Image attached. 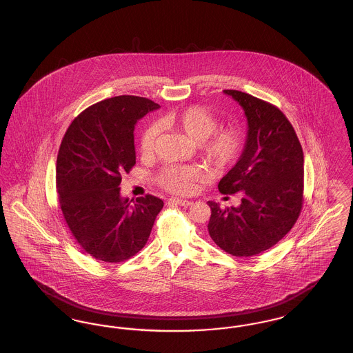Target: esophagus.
<instances>
[{"mask_svg":"<svg viewBox=\"0 0 353 353\" xmlns=\"http://www.w3.org/2000/svg\"><path fill=\"white\" fill-rule=\"evenodd\" d=\"M168 203L169 205H180V206H190V205H192V201H188V200H183V199H174V197H172V199H169Z\"/></svg>","mask_w":353,"mask_h":353,"instance_id":"esophagus-1","label":"esophagus"}]
</instances>
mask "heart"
<instances>
[{
  "mask_svg": "<svg viewBox=\"0 0 353 353\" xmlns=\"http://www.w3.org/2000/svg\"><path fill=\"white\" fill-rule=\"evenodd\" d=\"M160 125L188 137L201 148L202 156L214 167L222 168L238 159L243 148V132L238 125H228L216 133L217 120L214 115L200 105L170 111L160 119ZM159 137L157 125H148L140 137V152L144 157L153 154ZM205 176L200 167L167 165L156 174V183L163 189L177 193H192L196 184Z\"/></svg>",
  "mask_w": 353,
  "mask_h": 353,
  "instance_id": "b5f03b06",
  "label": "heart"
}]
</instances>
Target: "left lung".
Here are the masks:
<instances>
[{
  "mask_svg": "<svg viewBox=\"0 0 353 353\" xmlns=\"http://www.w3.org/2000/svg\"><path fill=\"white\" fill-rule=\"evenodd\" d=\"M245 111L248 136L236 164L219 181L223 194L241 193L239 206L209 201L212 239L234 256L265 252L285 236L303 205V150L283 112L268 101L223 90Z\"/></svg>",
  "mask_w": 353,
  "mask_h": 353,
  "instance_id": "8db88e82",
  "label": "left lung"
}]
</instances>
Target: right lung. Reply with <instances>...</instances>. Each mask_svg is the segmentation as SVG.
I'll return each instance as SVG.
<instances>
[{
    "label": "right lung",
    "instance_id": "obj_1",
    "mask_svg": "<svg viewBox=\"0 0 353 353\" xmlns=\"http://www.w3.org/2000/svg\"><path fill=\"white\" fill-rule=\"evenodd\" d=\"M160 105L120 95L85 108L72 120L57 157L59 205L84 252L119 263L140 252L164 202L154 196L131 205L121 197V174L136 164L134 124Z\"/></svg>",
    "mask_w": 353,
    "mask_h": 353
}]
</instances>
